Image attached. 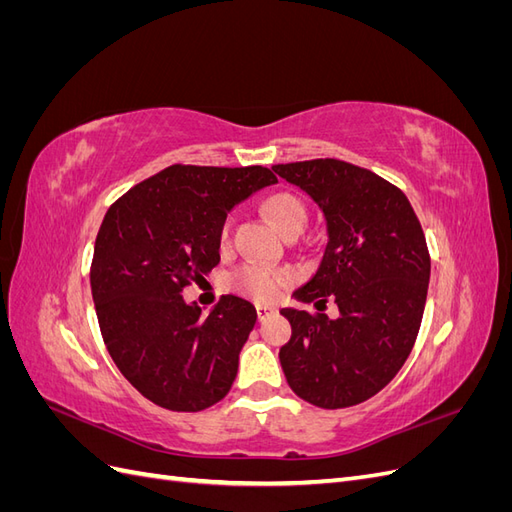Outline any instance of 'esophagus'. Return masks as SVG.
I'll list each match as a JSON object with an SVG mask.
<instances>
[{
	"instance_id": "esophagus-1",
	"label": "esophagus",
	"mask_w": 512,
	"mask_h": 512,
	"mask_svg": "<svg viewBox=\"0 0 512 512\" xmlns=\"http://www.w3.org/2000/svg\"><path fill=\"white\" fill-rule=\"evenodd\" d=\"M277 309L273 305H256V314H258V320H265L267 316L275 314Z\"/></svg>"
}]
</instances>
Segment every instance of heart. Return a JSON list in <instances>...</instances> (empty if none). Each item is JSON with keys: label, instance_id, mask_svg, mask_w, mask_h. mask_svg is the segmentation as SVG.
I'll list each match as a JSON object with an SVG mask.
<instances>
[{"label": "heart", "instance_id": "obj_1", "mask_svg": "<svg viewBox=\"0 0 512 512\" xmlns=\"http://www.w3.org/2000/svg\"><path fill=\"white\" fill-rule=\"evenodd\" d=\"M267 213L271 215L273 224L280 228L284 235H292V232H303L309 220V211L303 200L297 194L280 192L273 194L267 205ZM232 232V218H226L220 228V245L226 247L230 243ZM292 271L284 267H273L267 262H243L237 269H232L228 275V286L243 294L247 299H254L260 303H271L290 286Z\"/></svg>", "mask_w": 512, "mask_h": 512}]
</instances>
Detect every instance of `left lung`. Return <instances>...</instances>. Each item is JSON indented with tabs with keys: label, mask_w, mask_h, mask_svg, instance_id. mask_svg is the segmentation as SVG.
<instances>
[{
	"label": "left lung",
	"mask_w": 512,
	"mask_h": 512,
	"mask_svg": "<svg viewBox=\"0 0 512 512\" xmlns=\"http://www.w3.org/2000/svg\"><path fill=\"white\" fill-rule=\"evenodd\" d=\"M327 218L329 243L318 273L294 297H329L339 318L282 309L290 342L280 361L290 389L318 408L363 404L380 393L410 356L425 312L431 258L425 232L397 185L335 158L275 164Z\"/></svg>",
	"instance_id": "1"
}]
</instances>
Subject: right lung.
Instances as JSON below:
<instances>
[{
  "label": "right lung",
  "instance_id": "1",
  "mask_svg": "<svg viewBox=\"0 0 512 512\" xmlns=\"http://www.w3.org/2000/svg\"><path fill=\"white\" fill-rule=\"evenodd\" d=\"M275 181L265 166L173 164L108 207L89 273L100 333L121 374L156 406L200 412L235 382L254 305L224 294L203 316L181 292L218 267L226 213Z\"/></svg>",
  "mask_w": 512,
  "mask_h": 512
}]
</instances>
